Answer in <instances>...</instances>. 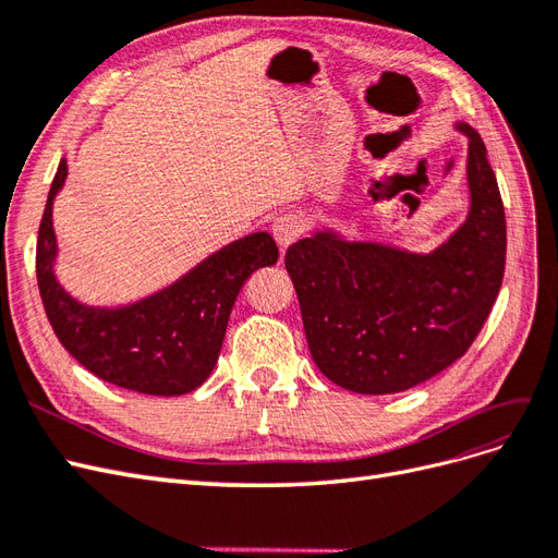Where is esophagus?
<instances>
[{
  "instance_id": "34e87169",
  "label": "esophagus",
  "mask_w": 558,
  "mask_h": 558,
  "mask_svg": "<svg viewBox=\"0 0 558 558\" xmlns=\"http://www.w3.org/2000/svg\"><path fill=\"white\" fill-rule=\"evenodd\" d=\"M302 230H305V226H302V218L295 211H286L272 221V234L281 248L291 246L300 238Z\"/></svg>"
}]
</instances>
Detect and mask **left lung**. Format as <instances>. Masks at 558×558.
Returning <instances> with one entry per match:
<instances>
[{
	"mask_svg": "<svg viewBox=\"0 0 558 558\" xmlns=\"http://www.w3.org/2000/svg\"><path fill=\"white\" fill-rule=\"evenodd\" d=\"M468 137L470 209L421 253L324 228L286 251L316 367L363 396L400 393L442 373L475 342L498 298L508 230L477 130Z\"/></svg>",
	"mask_w": 558,
	"mask_h": 558,
	"instance_id": "left-lung-1",
	"label": "left lung"
}]
</instances>
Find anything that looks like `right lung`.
Instances as JSON below:
<instances>
[{
    "label": "right lung",
    "mask_w": 558,
    "mask_h": 558,
    "mask_svg": "<svg viewBox=\"0 0 558 558\" xmlns=\"http://www.w3.org/2000/svg\"><path fill=\"white\" fill-rule=\"evenodd\" d=\"M66 181L62 158L50 183L37 240V281L58 340L93 375L146 396H183L205 384L244 281L275 265L269 232H251L199 260L177 281L125 305H86L56 275L53 202Z\"/></svg>",
    "instance_id": "right-lung-1"
}]
</instances>
